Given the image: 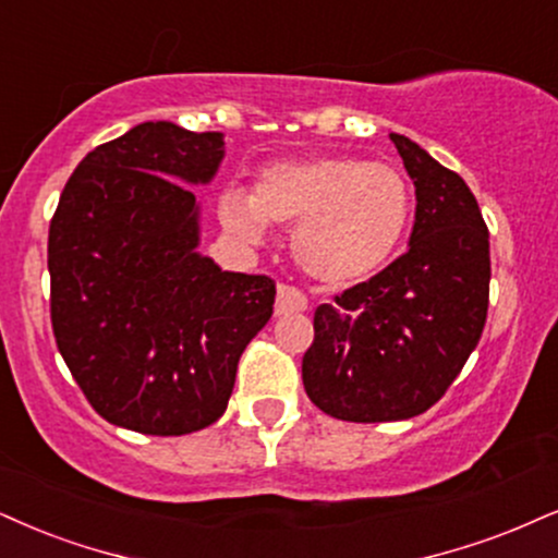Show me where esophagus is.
I'll return each mask as SVG.
<instances>
[{"instance_id":"esophagus-1","label":"esophagus","mask_w":558,"mask_h":558,"mask_svg":"<svg viewBox=\"0 0 558 558\" xmlns=\"http://www.w3.org/2000/svg\"><path fill=\"white\" fill-rule=\"evenodd\" d=\"M307 311V298L305 292L298 290L292 284H279L277 290V315H292Z\"/></svg>"}]
</instances>
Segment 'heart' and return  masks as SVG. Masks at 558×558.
Listing matches in <instances>:
<instances>
[{"label": "heart", "mask_w": 558, "mask_h": 558, "mask_svg": "<svg viewBox=\"0 0 558 558\" xmlns=\"http://www.w3.org/2000/svg\"><path fill=\"white\" fill-rule=\"evenodd\" d=\"M411 211L414 194L401 170L354 155L271 162L253 194L230 189L219 198V219L245 243H258L266 225H294V258L323 284H354L380 271Z\"/></svg>", "instance_id": "obj_1"}]
</instances>
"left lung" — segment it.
Segmentation results:
<instances>
[{"label": "left lung", "instance_id": "1", "mask_svg": "<svg viewBox=\"0 0 558 558\" xmlns=\"http://www.w3.org/2000/svg\"><path fill=\"white\" fill-rule=\"evenodd\" d=\"M416 185L409 251L318 305L305 393L341 422H401L447 393L489 313V230L463 178L390 134Z\"/></svg>", "mask_w": 558, "mask_h": 558}]
</instances>
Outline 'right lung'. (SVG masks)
I'll list each match as a JSON object with an SVG mask.
<instances>
[{"instance_id": "obj_1", "label": "right lung", "mask_w": 558, "mask_h": 558, "mask_svg": "<svg viewBox=\"0 0 558 558\" xmlns=\"http://www.w3.org/2000/svg\"><path fill=\"white\" fill-rule=\"evenodd\" d=\"M222 147L219 132L140 123L87 153L51 217L53 339L89 405L123 429L178 437L215 424L274 313L271 277L196 253L198 206L183 183H209Z\"/></svg>"}]
</instances>
